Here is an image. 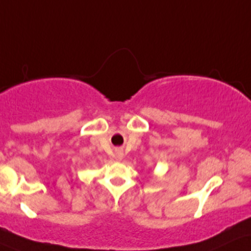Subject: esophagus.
I'll return each instance as SVG.
<instances>
[{
	"mask_svg": "<svg viewBox=\"0 0 251 251\" xmlns=\"http://www.w3.org/2000/svg\"><path fill=\"white\" fill-rule=\"evenodd\" d=\"M117 155H118V157H119V158L123 156V154H122V153H117Z\"/></svg>",
	"mask_w": 251,
	"mask_h": 251,
	"instance_id": "obj_1",
	"label": "esophagus"
}]
</instances>
